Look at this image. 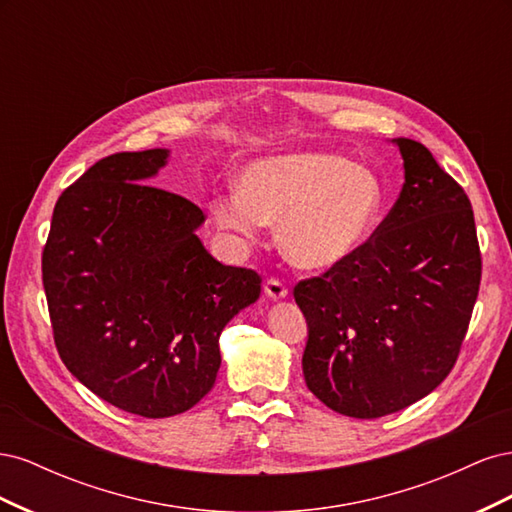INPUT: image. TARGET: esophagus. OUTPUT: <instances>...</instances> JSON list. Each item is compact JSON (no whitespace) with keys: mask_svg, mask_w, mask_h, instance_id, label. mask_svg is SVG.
Instances as JSON below:
<instances>
[{"mask_svg":"<svg viewBox=\"0 0 512 512\" xmlns=\"http://www.w3.org/2000/svg\"><path fill=\"white\" fill-rule=\"evenodd\" d=\"M265 292L269 294L271 299H284L286 294H288V288H286V284L280 280V277H269V280L265 282Z\"/></svg>","mask_w":512,"mask_h":512,"instance_id":"obj_1","label":"esophagus"}]
</instances>
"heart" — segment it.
I'll use <instances>...</instances> for the list:
<instances>
[{"label": "heart", "mask_w": 512, "mask_h": 512, "mask_svg": "<svg viewBox=\"0 0 512 512\" xmlns=\"http://www.w3.org/2000/svg\"><path fill=\"white\" fill-rule=\"evenodd\" d=\"M384 190L374 170L337 153L301 151L254 160L239 192L211 200L213 220L243 241L280 222V243L303 269H331L354 256L378 226Z\"/></svg>", "instance_id": "heart-1"}]
</instances>
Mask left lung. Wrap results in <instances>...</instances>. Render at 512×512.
Listing matches in <instances>:
<instances>
[{"label": "left lung", "mask_w": 512, "mask_h": 512, "mask_svg": "<svg viewBox=\"0 0 512 512\" xmlns=\"http://www.w3.org/2000/svg\"><path fill=\"white\" fill-rule=\"evenodd\" d=\"M395 145L406 181L389 215L354 256L294 286L307 389L352 418L404 410L451 374L483 273L468 194L425 145Z\"/></svg>", "instance_id": "1"}]
</instances>
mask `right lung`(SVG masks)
I'll list each match as a JSON object with an SVG mask.
<instances>
[{
    "instance_id": "add662e5",
    "label": "right lung",
    "mask_w": 512,
    "mask_h": 512,
    "mask_svg": "<svg viewBox=\"0 0 512 512\" xmlns=\"http://www.w3.org/2000/svg\"><path fill=\"white\" fill-rule=\"evenodd\" d=\"M166 149L102 158L61 192L42 250L53 339L70 374L145 418L196 406L222 363L220 333L262 277L196 237L205 213L147 181Z\"/></svg>"
}]
</instances>
